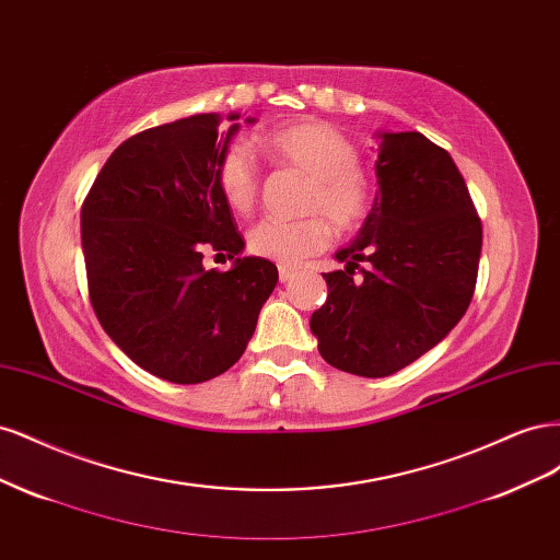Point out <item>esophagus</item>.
I'll return each mask as SVG.
<instances>
[{
  "mask_svg": "<svg viewBox=\"0 0 560 560\" xmlns=\"http://www.w3.org/2000/svg\"><path fill=\"white\" fill-rule=\"evenodd\" d=\"M278 273H280V282H290L296 276V270L292 266H280Z\"/></svg>",
  "mask_w": 560,
  "mask_h": 560,
  "instance_id": "esophagus-1",
  "label": "esophagus"
}]
</instances>
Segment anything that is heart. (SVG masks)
I'll use <instances>...</instances> for the list:
<instances>
[{
    "mask_svg": "<svg viewBox=\"0 0 560 560\" xmlns=\"http://www.w3.org/2000/svg\"><path fill=\"white\" fill-rule=\"evenodd\" d=\"M264 149L276 163L311 177L303 210L313 214L294 222L261 219L254 224L247 233V249L254 257L296 266L329 245V223L338 233H352L364 224L371 186L360 171V151L348 135L327 121L303 118L266 132ZM217 186L233 212L247 214L257 206L261 173L245 144H231L219 159Z\"/></svg>",
    "mask_w": 560,
    "mask_h": 560,
    "instance_id": "1",
    "label": "heart"
}]
</instances>
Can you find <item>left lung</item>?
<instances>
[{
	"label": "left lung",
	"mask_w": 560,
	"mask_h": 560,
	"mask_svg": "<svg viewBox=\"0 0 560 560\" xmlns=\"http://www.w3.org/2000/svg\"><path fill=\"white\" fill-rule=\"evenodd\" d=\"M376 177L374 208L336 252L346 268L322 273L329 294L311 317L325 362L364 378L409 366L460 322L483 238L460 171L422 132H381Z\"/></svg>",
	"instance_id": "8db88e82"
}]
</instances>
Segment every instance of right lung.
Returning <instances> with one entry per match:
<instances>
[{
    "instance_id": "obj_1",
    "label": "right lung",
    "mask_w": 560,
    "mask_h": 560,
    "mask_svg": "<svg viewBox=\"0 0 560 560\" xmlns=\"http://www.w3.org/2000/svg\"><path fill=\"white\" fill-rule=\"evenodd\" d=\"M217 126V114H196L132 135L81 206L95 317L135 364L179 385L210 381L241 360L278 284L276 264L261 257L235 259L231 270L202 261L206 252L233 259L245 247L217 186V163L238 124L226 140Z\"/></svg>"
}]
</instances>
